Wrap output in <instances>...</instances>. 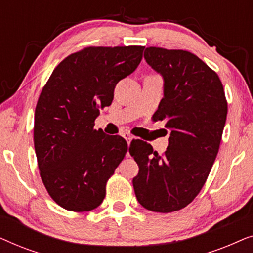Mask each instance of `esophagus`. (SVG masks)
I'll list each match as a JSON object with an SVG mask.
<instances>
[{
  "label": "esophagus",
  "instance_id": "obj_1",
  "mask_svg": "<svg viewBox=\"0 0 253 253\" xmlns=\"http://www.w3.org/2000/svg\"><path fill=\"white\" fill-rule=\"evenodd\" d=\"M122 137L127 141V144H130L131 140L133 139L132 134H131L130 132H126V131H124V132H122Z\"/></svg>",
  "mask_w": 253,
  "mask_h": 253
}]
</instances>
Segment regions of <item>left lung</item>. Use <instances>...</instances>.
<instances>
[{
	"label": "left lung",
	"mask_w": 253,
	"mask_h": 253,
	"mask_svg": "<svg viewBox=\"0 0 253 253\" xmlns=\"http://www.w3.org/2000/svg\"><path fill=\"white\" fill-rule=\"evenodd\" d=\"M144 57L164 78V98L153 121L170 130L164 155L145 141H132L130 154L139 172L132 184L148 211L170 213L189 205L205 184L219 152L227 100L219 76L195 54L148 47Z\"/></svg>",
	"instance_id": "1"
}]
</instances>
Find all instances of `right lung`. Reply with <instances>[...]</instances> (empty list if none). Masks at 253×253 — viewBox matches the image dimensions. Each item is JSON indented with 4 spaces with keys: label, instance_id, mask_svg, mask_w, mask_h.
<instances>
[{
    "label": "right lung",
    "instance_id": "add662e5",
    "mask_svg": "<svg viewBox=\"0 0 253 253\" xmlns=\"http://www.w3.org/2000/svg\"><path fill=\"white\" fill-rule=\"evenodd\" d=\"M144 48L86 47L65 57L41 91L34 114L38 167L49 196L65 210L88 212L105 199L127 144L95 130L94 121L112 103L117 83L139 65Z\"/></svg>",
    "mask_w": 253,
    "mask_h": 253
}]
</instances>
